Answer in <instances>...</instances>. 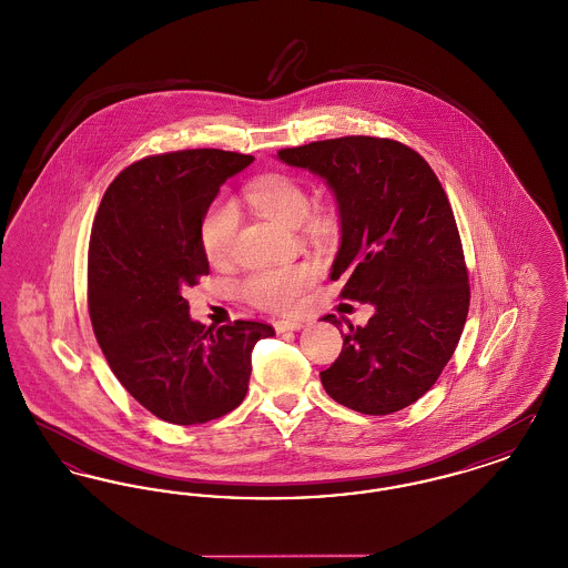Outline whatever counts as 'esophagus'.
Here are the masks:
<instances>
[{"label": "esophagus", "instance_id": "obj_1", "mask_svg": "<svg viewBox=\"0 0 568 568\" xmlns=\"http://www.w3.org/2000/svg\"><path fill=\"white\" fill-rule=\"evenodd\" d=\"M300 327H304V322H300V320H278V322H274L276 332H294Z\"/></svg>", "mask_w": 568, "mask_h": 568}]
</instances>
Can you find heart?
Here are the masks:
<instances>
[{
    "mask_svg": "<svg viewBox=\"0 0 568 568\" xmlns=\"http://www.w3.org/2000/svg\"><path fill=\"white\" fill-rule=\"evenodd\" d=\"M248 204L260 215L281 225H300L308 213V195L296 179L287 174H268L253 181L244 191ZM239 230V211L230 200H215L200 221V246L211 264H223L232 255ZM306 232L320 236L324 232L322 219L306 221ZM313 283V271L304 264L276 266L253 272L243 281V296L266 311H292L306 287Z\"/></svg>",
    "mask_w": 568,
    "mask_h": 568,
    "instance_id": "heart-1",
    "label": "heart"
}]
</instances>
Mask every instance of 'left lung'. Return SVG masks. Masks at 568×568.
<instances>
[{
    "mask_svg": "<svg viewBox=\"0 0 568 568\" xmlns=\"http://www.w3.org/2000/svg\"><path fill=\"white\" fill-rule=\"evenodd\" d=\"M278 160L320 174L341 216L329 278L341 296L373 304L322 371L327 396L364 415L419 400L458 347L470 287L456 216L428 162L389 138L345 135L281 149ZM324 322L341 327L336 315Z\"/></svg>",
    "mask_w": 568,
    "mask_h": 568,
    "instance_id": "1",
    "label": "left lung"
}]
</instances>
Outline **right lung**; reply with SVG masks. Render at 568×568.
I'll list each match as a JSON object with an SVG mask.
<instances>
[{"mask_svg":"<svg viewBox=\"0 0 568 568\" xmlns=\"http://www.w3.org/2000/svg\"><path fill=\"white\" fill-rule=\"evenodd\" d=\"M251 155L190 149L125 168L102 197L89 241L87 302L110 371L168 424H206L241 405L251 352L272 325L190 317L187 287L209 274L200 221Z\"/></svg>","mask_w":568,"mask_h":568,"instance_id":"right-lung-1","label":"right lung"}]
</instances>
